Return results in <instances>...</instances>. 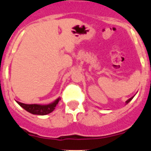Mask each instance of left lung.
<instances>
[{"instance_id": "left-lung-1", "label": "left lung", "mask_w": 151, "mask_h": 151, "mask_svg": "<svg viewBox=\"0 0 151 151\" xmlns=\"http://www.w3.org/2000/svg\"><path fill=\"white\" fill-rule=\"evenodd\" d=\"M133 97H134V96H133L132 97H131V98H129V99L128 100V101H126V102H125V103H126V104H127L128 103H129V102H130V101H132V98H133Z\"/></svg>"}]
</instances>
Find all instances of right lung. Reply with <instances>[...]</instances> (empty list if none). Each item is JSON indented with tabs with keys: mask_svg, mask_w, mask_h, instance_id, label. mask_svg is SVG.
Returning <instances> with one entry per match:
<instances>
[{
	"mask_svg": "<svg viewBox=\"0 0 151 151\" xmlns=\"http://www.w3.org/2000/svg\"><path fill=\"white\" fill-rule=\"evenodd\" d=\"M60 101V98H57L54 103L50 104L47 105H40V104H26L22 103L17 101V104L20 106H22L24 110H26L29 113L35 115H47L48 113H51L54 110L56 106L58 104V102Z\"/></svg>",
	"mask_w": 151,
	"mask_h": 151,
	"instance_id": "obj_1",
	"label": "right lung"
}]
</instances>
